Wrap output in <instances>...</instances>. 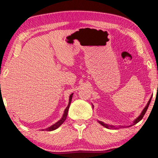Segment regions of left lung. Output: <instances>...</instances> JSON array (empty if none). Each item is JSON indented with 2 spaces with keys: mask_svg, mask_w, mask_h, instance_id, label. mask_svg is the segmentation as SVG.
Listing matches in <instances>:
<instances>
[{
  "mask_svg": "<svg viewBox=\"0 0 158 158\" xmlns=\"http://www.w3.org/2000/svg\"><path fill=\"white\" fill-rule=\"evenodd\" d=\"M151 98H152V96H151V98H150V100H149V101L148 102V103H147V105H146V106H145V108H144V109H143V111H141V114L137 118H136V119L135 120V121H133V123H132L130 125H128V126H122V125H121V126L116 127V126H114V125H108V124H106V123H105L102 122V121H98L99 123L101 124L102 125V126L105 127L106 128H107V129H118V128H121V127L122 128V127H127L132 126V125H134L137 124V123L139 122V121H141V120L143 118L144 114H146L147 109H148V106H149V105H150V102H151Z\"/></svg>",
  "mask_w": 158,
  "mask_h": 158,
  "instance_id": "obj_1",
  "label": "left lung"
}]
</instances>
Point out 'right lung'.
Instances as JSON below:
<instances>
[{"label":"right lung","instance_id":"add662e5","mask_svg":"<svg viewBox=\"0 0 158 158\" xmlns=\"http://www.w3.org/2000/svg\"><path fill=\"white\" fill-rule=\"evenodd\" d=\"M73 93H72V94L69 95V102H68V105L67 106L66 109H65V111H64V114L63 115V116L58 121V122L56 123L55 124L52 125V126H50L49 127H47V129H45V130L47 131H53L56 129H57L58 127H59L61 125H62L64 121H65L66 118H67V116H68V109L69 108V106H70V103H71V101H72V99H73Z\"/></svg>","mask_w":158,"mask_h":158}]
</instances>
